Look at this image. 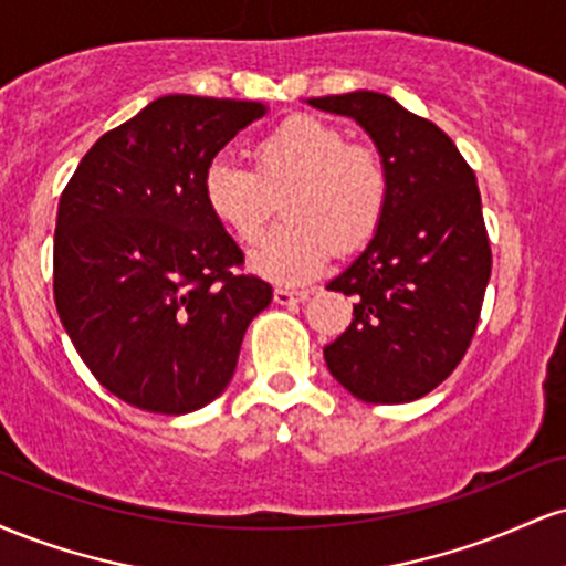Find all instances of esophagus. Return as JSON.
<instances>
[{
    "label": "esophagus",
    "mask_w": 566,
    "mask_h": 566,
    "mask_svg": "<svg viewBox=\"0 0 566 566\" xmlns=\"http://www.w3.org/2000/svg\"><path fill=\"white\" fill-rule=\"evenodd\" d=\"M308 295H311L308 290H284V287H276V290H274V301H276L279 305L303 303Z\"/></svg>",
    "instance_id": "obj_1"
}]
</instances>
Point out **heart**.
Segmentation results:
<instances>
[{
    "mask_svg": "<svg viewBox=\"0 0 566 566\" xmlns=\"http://www.w3.org/2000/svg\"><path fill=\"white\" fill-rule=\"evenodd\" d=\"M255 170L216 159L201 175L210 218L239 242L252 244L282 199L287 223L250 255V269L276 284L314 279L333 252H359L380 229L388 207V167L367 143L319 116L295 114L250 148Z\"/></svg>",
    "mask_w": 566,
    "mask_h": 566,
    "instance_id": "b5f03b06",
    "label": "heart"
}]
</instances>
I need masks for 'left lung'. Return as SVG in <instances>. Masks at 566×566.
<instances>
[{
  "label": "left lung",
  "mask_w": 566,
  "mask_h": 566,
  "mask_svg": "<svg viewBox=\"0 0 566 566\" xmlns=\"http://www.w3.org/2000/svg\"><path fill=\"white\" fill-rule=\"evenodd\" d=\"M308 103L359 122L391 184L367 250L327 284L356 303L324 359L356 399L415 401L450 378L482 314L492 250L476 175L433 122L394 97L356 90Z\"/></svg>",
  "instance_id": "obj_1"
}]
</instances>
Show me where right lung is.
I'll return each instance as SVG.
<instances>
[{
	"instance_id": "1",
	"label": "right lung",
	"mask_w": 566,
	"mask_h": 566,
	"mask_svg": "<svg viewBox=\"0 0 566 566\" xmlns=\"http://www.w3.org/2000/svg\"><path fill=\"white\" fill-rule=\"evenodd\" d=\"M263 103L165 95L101 135L57 205L53 292L106 391L186 415L226 391L274 290L201 201V175Z\"/></svg>"
}]
</instances>
